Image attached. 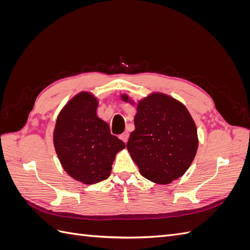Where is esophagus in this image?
<instances>
[{"instance_id":"obj_1","label":"esophagus","mask_w":250,"mask_h":250,"mask_svg":"<svg viewBox=\"0 0 250 250\" xmlns=\"http://www.w3.org/2000/svg\"><path fill=\"white\" fill-rule=\"evenodd\" d=\"M128 138H129V133H128V132H124V133H122V134L120 135V139L122 140V141H123L125 144L127 143V141H128Z\"/></svg>"}]
</instances>
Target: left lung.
I'll return each mask as SVG.
<instances>
[{"instance_id":"obj_1","label":"left lung","mask_w":250,"mask_h":250,"mask_svg":"<svg viewBox=\"0 0 250 250\" xmlns=\"http://www.w3.org/2000/svg\"><path fill=\"white\" fill-rule=\"evenodd\" d=\"M125 102L132 101L122 95ZM127 150L142 176L167 185L190 167L198 148L197 128L190 112L174 98L153 93L141 100Z\"/></svg>"}]
</instances>
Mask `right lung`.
<instances>
[{
    "mask_svg": "<svg viewBox=\"0 0 250 250\" xmlns=\"http://www.w3.org/2000/svg\"><path fill=\"white\" fill-rule=\"evenodd\" d=\"M98 100L81 92L66 103L56 121L53 142L62 168L71 177L94 185L110 175L111 165L125 144L97 116Z\"/></svg>",
    "mask_w": 250,
    "mask_h": 250,
    "instance_id": "obj_1",
    "label": "right lung"
}]
</instances>
